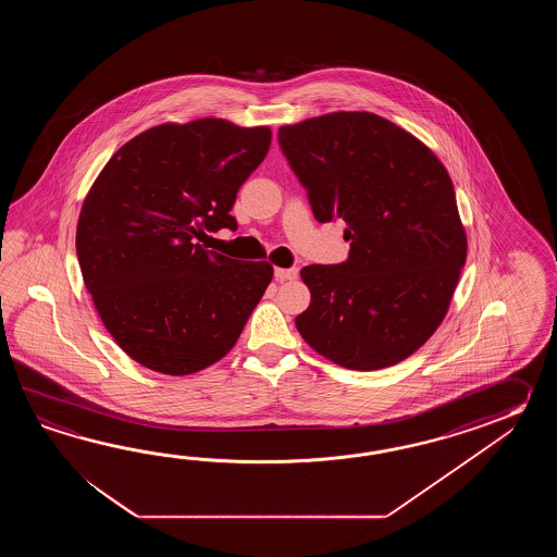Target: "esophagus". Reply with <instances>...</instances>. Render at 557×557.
Segmentation results:
<instances>
[{
  "label": "esophagus",
  "mask_w": 557,
  "mask_h": 557,
  "mask_svg": "<svg viewBox=\"0 0 557 557\" xmlns=\"http://www.w3.org/2000/svg\"><path fill=\"white\" fill-rule=\"evenodd\" d=\"M296 276H298L296 269H274V278H276L278 283L295 281Z\"/></svg>",
  "instance_id": "1"
}]
</instances>
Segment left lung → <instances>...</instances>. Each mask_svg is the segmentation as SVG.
<instances>
[{"mask_svg":"<svg viewBox=\"0 0 557 557\" xmlns=\"http://www.w3.org/2000/svg\"><path fill=\"white\" fill-rule=\"evenodd\" d=\"M320 223L343 219L348 259L300 271L310 305L296 329L319 355L379 370L414 355L450 308L468 238L446 166L424 143L368 111L278 129Z\"/></svg>","mask_w":557,"mask_h":557,"instance_id":"left-lung-1","label":"left lung"}]
</instances>
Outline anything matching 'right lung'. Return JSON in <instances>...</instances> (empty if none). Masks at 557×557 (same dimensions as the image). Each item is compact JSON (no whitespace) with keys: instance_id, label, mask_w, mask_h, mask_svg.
Here are the masks:
<instances>
[{"instance_id":"right-lung-1","label":"right lung","mask_w":557,"mask_h":557,"mask_svg":"<svg viewBox=\"0 0 557 557\" xmlns=\"http://www.w3.org/2000/svg\"><path fill=\"white\" fill-rule=\"evenodd\" d=\"M269 147V127L163 123L125 143L95 178L77 259L107 332L135 362L185 376L237 343L273 264L235 261L197 240L237 231L228 213Z\"/></svg>"}]
</instances>
